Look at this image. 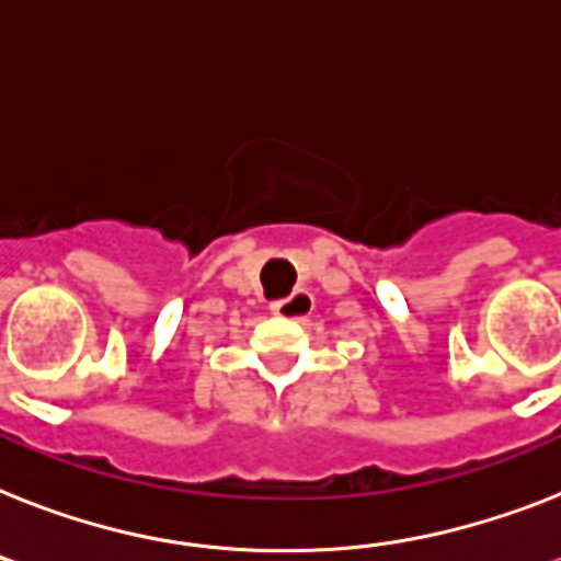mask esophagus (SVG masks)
<instances>
[{"mask_svg":"<svg viewBox=\"0 0 561 561\" xmlns=\"http://www.w3.org/2000/svg\"><path fill=\"white\" fill-rule=\"evenodd\" d=\"M314 309V298L307 289H295L289 298H280L272 304V312L280 314V318H289V321H307Z\"/></svg>","mask_w":561,"mask_h":561,"instance_id":"obj_1","label":"esophagus"}]
</instances>
